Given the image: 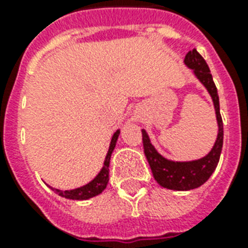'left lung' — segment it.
<instances>
[{
    "instance_id": "left-lung-1",
    "label": "left lung",
    "mask_w": 248,
    "mask_h": 248,
    "mask_svg": "<svg viewBox=\"0 0 248 248\" xmlns=\"http://www.w3.org/2000/svg\"><path fill=\"white\" fill-rule=\"evenodd\" d=\"M184 64L185 67L192 69L194 77L207 90V93L211 96L212 104L215 108L216 122H217V136L211 151L202 158L193 159V161H172L163 157L155 149L148 132L141 128L144 153L148 163L151 166L153 176L162 188L171 189V190H192L203 185L215 171L223 149L224 131L223 120L220 116L219 95L210 73V68L196 48H193L192 51H189L185 55Z\"/></svg>"
}]
</instances>
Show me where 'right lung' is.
<instances>
[{"instance_id":"right-lung-1","label":"right lung","mask_w":248,"mask_h":248,"mask_svg":"<svg viewBox=\"0 0 248 248\" xmlns=\"http://www.w3.org/2000/svg\"><path fill=\"white\" fill-rule=\"evenodd\" d=\"M121 130L118 128L112 136V140H110V144H109V149L108 153L105 155L104 159V166L101 167V170L99 171L96 176L93 177V180L87 183V184L79 186V188L76 189H69V190H60V189L51 188L52 192H55L56 194H59L60 197L63 198H67V200L72 201H86L93 198V197L99 196L100 193L104 192V189L107 188L109 181V163H110V157H112V153L116 148L117 140H118V136H120Z\"/></svg>"}]
</instances>
